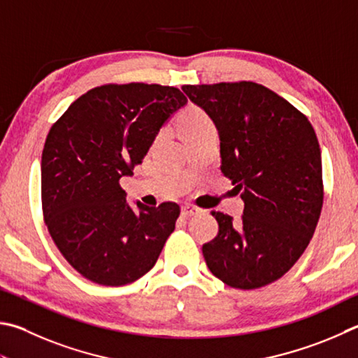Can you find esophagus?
I'll return each instance as SVG.
<instances>
[{
	"mask_svg": "<svg viewBox=\"0 0 358 358\" xmlns=\"http://www.w3.org/2000/svg\"><path fill=\"white\" fill-rule=\"evenodd\" d=\"M197 213H200V208L194 206V205H183V206H181V216H185V217L196 216Z\"/></svg>",
	"mask_w": 358,
	"mask_h": 358,
	"instance_id": "obj_1",
	"label": "esophagus"
}]
</instances>
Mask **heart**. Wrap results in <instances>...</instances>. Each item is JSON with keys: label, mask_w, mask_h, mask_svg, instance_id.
Returning <instances> with one entry per match:
<instances>
[{"label": "heart", "mask_w": 358, "mask_h": 358, "mask_svg": "<svg viewBox=\"0 0 358 358\" xmlns=\"http://www.w3.org/2000/svg\"><path fill=\"white\" fill-rule=\"evenodd\" d=\"M178 127L181 136H186L201 131V129L211 128L214 125L210 115H208L203 109L199 106H187L185 111L180 114Z\"/></svg>", "instance_id": "obj_1"}]
</instances>
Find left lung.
<instances>
[{"instance_id":"8db88e82","label":"left lung","mask_w":358,"mask_h":358,"mask_svg":"<svg viewBox=\"0 0 358 358\" xmlns=\"http://www.w3.org/2000/svg\"><path fill=\"white\" fill-rule=\"evenodd\" d=\"M220 136V171L241 192L239 220L211 211L217 236L203 244L225 285L257 289L278 280L307 249L324 201L321 150L307 115L253 81L185 84Z\"/></svg>"}]
</instances>
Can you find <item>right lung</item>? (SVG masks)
Segmentation results:
<instances>
[{"instance_id":"obj_1","label":"right lung","mask_w":358,"mask_h":358,"mask_svg":"<svg viewBox=\"0 0 358 358\" xmlns=\"http://www.w3.org/2000/svg\"><path fill=\"white\" fill-rule=\"evenodd\" d=\"M186 103L161 84H103L57 119L42 152V214L62 257L87 280L123 287L150 271L175 230L180 206L127 205L131 175L172 113Z\"/></svg>"}]
</instances>
